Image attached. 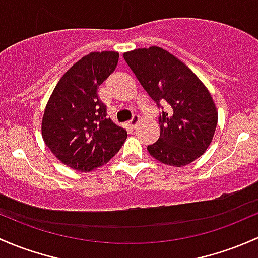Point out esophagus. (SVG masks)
<instances>
[{
    "label": "esophagus",
    "instance_id": "1",
    "mask_svg": "<svg viewBox=\"0 0 258 258\" xmlns=\"http://www.w3.org/2000/svg\"><path fill=\"white\" fill-rule=\"evenodd\" d=\"M138 121H140V117H138L137 115H135L134 117L131 118V121L128 122V126L131 127V128H135V127L137 126V123H138Z\"/></svg>",
    "mask_w": 258,
    "mask_h": 258
}]
</instances>
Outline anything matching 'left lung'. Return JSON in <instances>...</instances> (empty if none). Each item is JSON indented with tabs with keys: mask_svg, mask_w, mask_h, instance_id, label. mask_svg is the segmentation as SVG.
Instances as JSON below:
<instances>
[{
	"mask_svg": "<svg viewBox=\"0 0 258 258\" xmlns=\"http://www.w3.org/2000/svg\"><path fill=\"white\" fill-rule=\"evenodd\" d=\"M123 58L161 108V135L147 147L151 156L173 167H184L199 158L210 145L218 123V111L204 84L185 64L159 47L127 51Z\"/></svg>",
	"mask_w": 258,
	"mask_h": 258,
	"instance_id": "obj_1",
	"label": "left lung"
}]
</instances>
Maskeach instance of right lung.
I'll use <instances>...</instances> for the list:
<instances>
[{"label": "right lung", "instance_id": "obj_1", "mask_svg": "<svg viewBox=\"0 0 258 258\" xmlns=\"http://www.w3.org/2000/svg\"><path fill=\"white\" fill-rule=\"evenodd\" d=\"M118 61L117 51H93L75 63L54 88L42 121V136L56 158L79 172L107 163L127 138L107 118L97 88Z\"/></svg>", "mask_w": 258, "mask_h": 258}]
</instances>
